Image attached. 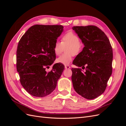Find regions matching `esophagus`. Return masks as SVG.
Instances as JSON below:
<instances>
[{
	"label": "esophagus",
	"instance_id": "esophagus-1",
	"mask_svg": "<svg viewBox=\"0 0 126 126\" xmlns=\"http://www.w3.org/2000/svg\"><path fill=\"white\" fill-rule=\"evenodd\" d=\"M64 67H65L66 69H69V68H70V67L69 66H68V65L65 66H64Z\"/></svg>",
	"mask_w": 126,
	"mask_h": 126
}]
</instances>
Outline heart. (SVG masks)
<instances>
[{
	"label": "heart",
	"mask_w": 126,
	"mask_h": 126,
	"mask_svg": "<svg viewBox=\"0 0 126 126\" xmlns=\"http://www.w3.org/2000/svg\"><path fill=\"white\" fill-rule=\"evenodd\" d=\"M79 37L73 32H68L62 37V43L56 41L54 47V51L56 56L62 54L64 48L66 54L59 57L56 62L64 65L69 64L72 60L74 55H77L83 48V45L79 41Z\"/></svg>",
	"instance_id": "obj_1"
}]
</instances>
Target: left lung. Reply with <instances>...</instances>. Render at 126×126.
<instances>
[{
  "mask_svg": "<svg viewBox=\"0 0 126 126\" xmlns=\"http://www.w3.org/2000/svg\"><path fill=\"white\" fill-rule=\"evenodd\" d=\"M84 45L73 64L85 69L72 68L71 80L76 93L93 99L104 93L112 74V48L102 30L95 26L72 28Z\"/></svg>",
  "mask_w": 126,
  "mask_h": 126,
  "instance_id": "obj_1",
  "label": "left lung"
}]
</instances>
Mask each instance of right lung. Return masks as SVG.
Wrapping results in <instances>:
<instances>
[{
  "mask_svg": "<svg viewBox=\"0 0 126 126\" xmlns=\"http://www.w3.org/2000/svg\"><path fill=\"white\" fill-rule=\"evenodd\" d=\"M63 28L62 25H34L19 41L17 70L21 85L33 96L44 97L51 94L64 69L63 64L57 63L52 70L46 71L56 59L54 45Z\"/></svg>",
  "mask_w": 126,
  "mask_h": 126,
  "instance_id": "add662e5",
  "label": "right lung"
}]
</instances>
